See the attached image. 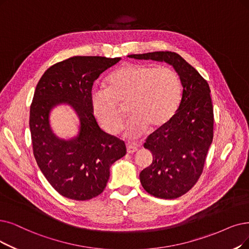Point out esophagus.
<instances>
[{"instance_id": "esophagus-1", "label": "esophagus", "mask_w": 249, "mask_h": 249, "mask_svg": "<svg viewBox=\"0 0 249 249\" xmlns=\"http://www.w3.org/2000/svg\"><path fill=\"white\" fill-rule=\"evenodd\" d=\"M138 150V145L135 143H127L126 144V152L127 153H134Z\"/></svg>"}]
</instances>
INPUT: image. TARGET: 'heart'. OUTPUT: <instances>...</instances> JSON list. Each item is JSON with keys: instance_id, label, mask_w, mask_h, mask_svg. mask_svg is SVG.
<instances>
[{"instance_id": "b5f03b06", "label": "heart", "mask_w": 249, "mask_h": 249, "mask_svg": "<svg viewBox=\"0 0 249 249\" xmlns=\"http://www.w3.org/2000/svg\"><path fill=\"white\" fill-rule=\"evenodd\" d=\"M106 90L94 91L92 112L104 130L115 134L122 126L126 106L130 118L124 136L139 138L165 126L177 112L182 88L178 73L170 67L147 63H124L106 79Z\"/></svg>"}]
</instances>
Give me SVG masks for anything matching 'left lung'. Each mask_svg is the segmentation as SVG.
<instances>
[{"label": "left lung", "mask_w": 249, "mask_h": 249, "mask_svg": "<svg viewBox=\"0 0 249 249\" xmlns=\"http://www.w3.org/2000/svg\"><path fill=\"white\" fill-rule=\"evenodd\" d=\"M128 57L165 62L174 67L181 79L180 105L170 123L147 138L144 147L151 151L153 160L140 173L141 184L149 194L174 199L196 184L213 142V108L210 86L177 53L152 52Z\"/></svg>", "instance_id": "left-lung-1"}]
</instances>
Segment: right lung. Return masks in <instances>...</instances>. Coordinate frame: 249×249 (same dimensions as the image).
<instances>
[{
	"label": "right lung",
	"instance_id": "add662e5",
	"mask_svg": "<svg viewBox=\"0 0 249 249\" xmlns=\"http://www.w3.org/2000/svg\"><path fill=\"white\" fill-rule=\"evenodd\" d=\"M121 58L74 56L48 68L39 79L29 111L34 155L48 182L62 196L89 200L101 194L110 166L125 155L124 141L102 131L92 112L94 82ZM71 106L80 121L79 133L65 141L52 130L49 113Z\"/></svg>",
	"mask_w": 249,
	"mask_h": 249
}]
</instances>
